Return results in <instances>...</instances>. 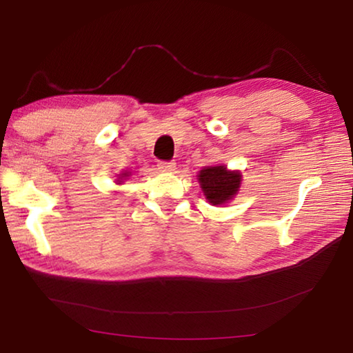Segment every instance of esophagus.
Segmentation results:
<instances>
[{
	"label": "esophagus",
	"mask_w": 353,
	"mask_h": 353,
	"mask_svg": "<svg viewBox=\"0 0 353 353\" xmlns=\"http://www.w3.org/2000/svg\"><path fill=\"white\" fill-rule=\"evenodd\" d=\"M159 170L162 172H172L176 170V162H159Z\"/></svg>",
	"instance_id": "obj_1"
}]
</instances>
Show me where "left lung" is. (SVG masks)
I'll return each mask as SVG.
<instances>
[{"label":"left lung","instance_id":"left-lung-1","mask_svg":"<svg viewBox=\"0 0 353 353\" xmlns=\"http://www.w3.org/2000/svg\"><path fill=\"white\" fill-rule=\"evenodd\" d=\"M241 181V171L229 170L225 165L205 166L198 172L202 193L212 205H225L234 199L240 191Z\"/></svg>","mask_w":353,"mask_h":353}]
</instances>
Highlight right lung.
I'll return each mask as SVG.
<instances>
[{
	"label": "right lung",
	"instance_id": "1",
	"mask_svg": "<svg viewBox=\"0 0 353 353\" xmlns=\"http://www.w3.org/2000/svg\"><path fill=\"white\" fill-rule=\"evenodd\" d=\"M130 176H132V171H121L119 174H117V179H115L117 185H121L123 182H126Z\"/></svg>",
	"mask_w": 353,
	"mask_h": 353
}]
</instances>
